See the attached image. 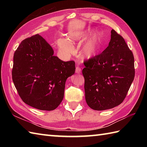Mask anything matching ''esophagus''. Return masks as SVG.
Wrapping results in <instances>:
<instances>
[{
    "mask_svg": "<svg viewBox=\"0 0 147 147\" xmlns=\"http://www.w3.org/2000/svg\"><path fill=\"white\" fill-rule=\"evenodd\" d=\"M76 73L77 74L81 73V68L80 67H76Z\"/></svg>",
    "mask_w": 147,
    "mask_h": 147,
    "instance_id": "esophagus-1",
    "label": "esophagus"
}]
</instances>
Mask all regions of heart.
<instances>
[{
    "label": "heart",
    "mask_w": 147,
    "mask_h": 147,
    "mask_svg": "<svg viewBox=\"0 0 147 147\" xmlns=\"http://www.w3.org/2000/svg\"><path fill=\"white\" fill-rule=\"evenodd\" d=\"M93 32V30H80L73 32L69 34L67 39L60 38L57 43L61 51L66 54H71L74 52L73 45L77 44L85 39L87 36ZM102 42V35L98 32L92 34L88 37L83 42L81 47L80 54L83 59H90L98 54L100 50Z\"/></svg>",
    "instance_id": "1"
}]
</instances>
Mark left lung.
<instances>
[{"mask_svg": "<svg viewBox=\"0 0 147 147\" xmlns=\"http://www.w3.org/2000/svg\"><path fill=\"white\" fill-rule=\"evenodd\" d=\"M84 65L85 99L89 107L104 111L121 104L135 73L133 52L123 37L112 30L107 47Z\"/></svg>", "mask_w": 147, "mask_h": 147, "instance_id": "8db88e82", "label": "left lung"}]
</instances>
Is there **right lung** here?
Wrapping results in <instances>:
<instances>
[{"label": "right lung", "instance_id": "obj_1", "mask_svg": "<svg viewBox=\"0 0 147 147\" xmlns=\"http://www.w3.org/2000/svg\"><path fill=\"white\" fill-rule=\"evenodd\" d=\"M75 69V62L54 55L52 47L37 34L23 40L15 51L12 81L25 104L53 111L63 99L65 82Z\"/></svg>", "mask_w": 147, "mask_h": 147}]
</instances>
